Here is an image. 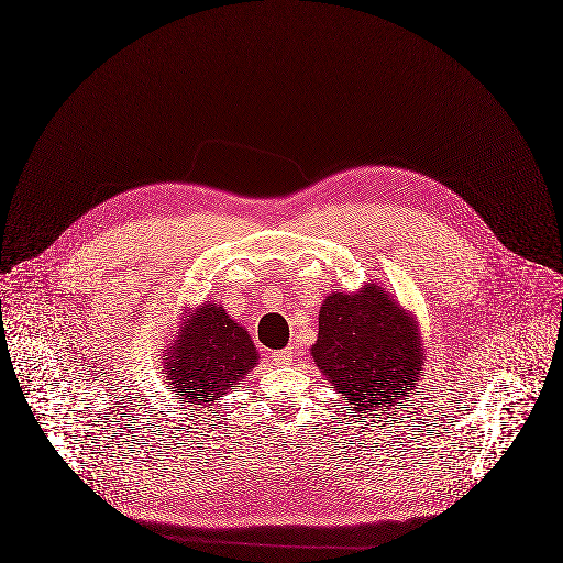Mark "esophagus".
Segmentation results:
<instances>
[{
  "mask_svg": "<svg viewBox=\"0 0 563 563\" xmlns=\"http://www.w3.org/2000/svg\"><path fill=\"white\" fill-rule=\"evenodd\" d=\"M272 357H274L276 364H289L291 357H294V351H291L289 346H287V349H278V351L272 353Z\"/></svg>",
  "mask_w": 563,
  "mask_h": 563,
  "instance_id": "esophagus-1",
  "label": "esophagus"
}]
</instances>
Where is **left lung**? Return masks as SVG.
Listing matches in <instances>:
<instances>
[{
  "mask_svg": "<svg viewBox=\"0 0 563 563\" xmlns=\"http://www.w3.org/2000/svg\"><path fill=\"white\" fill-rule=\"evenodd\" d=\"M310 351L351 411L368 416L409 396L424 357L413 319L377 285L328 296Z\"/></svg>",
  "mask_w": 563,
  "mask_h": 563,
  "instance_id": "obj_1",
  "label": "left lung"
}]
</instances>
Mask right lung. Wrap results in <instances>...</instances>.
I'll list each match as a JSON object with an SVG mask.
<instances>
[{"label":"right lung","mask_w":563,"mask_h":563,"mask_svg":"<svg viewBox=\"0 0 563 563\" xmlns=\"http://www.w3.org/2000/svg\"><path fill=\"white\" fill-rule=\"evenodd\" d=\"M257 364V351L244 328L222 306L206 303L186 321L181 339L169 346L167 389L186 402H214Z\"/></svg>","instance_id":"obj_1"}]
</instances>
